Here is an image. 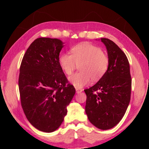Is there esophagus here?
Listing matches in <instances>:
<instances>
[{
  "instance_id": "esophagus-1",
  "label": "esophagus",
  "mask_w": 149,
  "mask_h": 149,
  "mask_svg": "<svg viewBox=\"0 0 149 149\" xmlns=\"http://www.w3.org/2000/svg\"><path fill=\"white\" fill-rule=\"evenodd\" d=\"M83 89H79V88H76V92L77 93H80L81 92H82Z\"/></svg>"
}]
</instances>
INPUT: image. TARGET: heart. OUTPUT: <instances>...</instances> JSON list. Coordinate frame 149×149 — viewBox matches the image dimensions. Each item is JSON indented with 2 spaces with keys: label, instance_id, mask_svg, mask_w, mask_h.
Here are the masks:
<instances>
[{
  "label": "heart",
  "instance_id": "heart-1",
  "mask_svg": "<svg viewBox=\"0 0 149 149\" xmlns=\"http://www.w3.org/2000/svg\"><path fill=\"white\" fill-rule=\"evenodd\" d=\"M71 55L63 53L59 56L60 68L70 75L79 64V72L68 78L69 82L77 88H82L88 84L91 79L98 81L104 76L109 68L108 56L99 47L89 42H83L72 47Z\"/></svg>",
  "mask_w": 149,
  "mask_h": 149
}]
</instances>
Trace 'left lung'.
<instances>
[{"label":"left lung","instance_id":"obj_1","mask_svg":"<svg viewBox=\"0 0 149 149\" xmlns=\"http://www.w3.org/2000/svg\"><path fill=\"white\" fill-rule=\"evenodd\" d=\"M109 60L104 76L90 88L87 95L85 113L89 121L100 130L117 125L125 115L131 96L130 64L124 52L111 40L102 38Z\"/></svg>","mask_w":149,"mask_h":149}]
</instances>
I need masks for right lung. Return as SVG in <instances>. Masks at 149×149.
<instances>
[{"label":"right lung","mask_w":149,"mask_h":149,"mask_svg":"<svg viewBox=\"0 0 149 149\" xmlns=\"http://www.w3.org/2000/svg\"><path fill=\"white\" fill-rule=\"evenodd\" d=\"M64 42L58 38H38L24 54L19 68V90L26 118L36 129L53 132L67 114L75 94L59 64Z\"/></svg>","instance_id":"obj_1"}]
</instances>
